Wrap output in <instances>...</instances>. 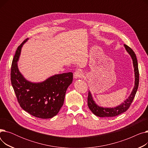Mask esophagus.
Returning a JSON list of instances; mask_svg holds the SVG:
<instances>
[{
	"label": "esophagus",
	"mask_w": 148,
	"mask_h": 148,
	"mask_svg": "<svg viewBox=\"0 0 148 148\" xmlns=\"http://www.w3.org/2000/svg\"><path fill=\"white\" fill-rule=\"evenodd\" d=\"M83 75V73L82 70H77V71H75L74 73V77L75 79H79L81 78Z\"/></svg>",
	"instance_id": "esophagus-1"
}]
</instances>
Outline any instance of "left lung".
I'll return each instance as SVG.
<instances>
[{
	"label": "left lung",
	"instance_id": "1",
	"mask_svg": "<svg viewBox=\"0 0 148 148\" xmlns=\"http://www.w3.org/2000/svg\"><path fill=\"white\" fill-rule=\"evenodd\" d=\"M123 45L125 47L128 53V54L131 57L132 60H133L135 75V82L133 89L132 90L130 95L126 100L124 101L123 103H121L119 106L112 108H106L98 106L94 101V100L93 99L91 93L89 90L88 97V107L93 113L97 116H99V117H114V116H118L122 113L125 112L129 108L132 102H133L137 92L139 83V73L137 58L136 56V54L130 47L125 44H124Z\"/></svg>",
	"mask_w": 148,
	"mask_h": 148
}]
</instances>
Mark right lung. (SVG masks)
Listing matches in <instances>:
<instances>
[{"mask_svg":"<svg viewBox=\"0 0 148 148\" xmlns=\"http://www.w3.org/2000/svg\"><path fill=\"white\" fill-rule=\"evenodd\" d=\"M17 48L11 68V81L18 102L23 110L35 117L49 119L56 116L64 104L66 91L73 82L71 72L54 75L41 83L27 80L19 71L17 62L21 48Z\"/></svg>","mask_w":148,"mask_h":148,"instance_id":"obj_1","label":"right lung"}]
</instances>
